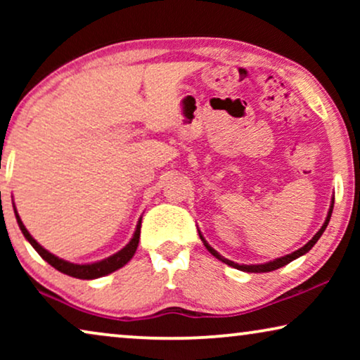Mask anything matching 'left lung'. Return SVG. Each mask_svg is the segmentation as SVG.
Masks as SVG:
<instances>
[{"instance_id":"8db88e82","label":"left lung","mask_w":360,"mask_h":360,"mask_svg":"<svg viewBox=\"0 0 360 360\" xmlns=\"http://www.w3.org/2000/svg\"><path fill=\"white\" fill-rule=\"evenodd\" d=\"M333 206H334V198L331 200V206H329V211H328V216H326V221H324L323 223V226H321V229L318 231L316 234L313 236L311 238V240H308L307 244L303 245L302 249H298V250H295V252H292V254H288V255H283V257H278V259H275V260H270V262H265V264H250V265H245V264H236V262H233V260H229V259H226V257H223V255H221L218 250H214L213 248H211V245L206 243V239L203 238V234L200 233L198 231V234H200V239L203 240V244H205V248L210 250L211 254L214 255L216 259L218 260H221V262H224V264H228L229 267H234V269H238V270H243V272H252V274H262V272H272V270H277V269H280V267H283V265H287V264H290L292 262V260H295V259H298V257H302V255H304L308 252L309 249L313 248L314 244L318 243V239L321 238L323 236V233H324V229H326V226H328V223H329V219H331V213H333Z\"/></svg>"}]
</instances>
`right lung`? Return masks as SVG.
<instances>
[{
    "label": "right lung",
    "instance_id": "1",
    "mask_svg": "<svg viewBox=\"0 0 360 360\" xmlns=\"http://www.w3.org/2000/svg\"><path fill=\"white\" fill-rule=\"evenodd\" d=\"M14 214H16V221L19 224V229L22 231L24 238L29 240V244L32 245L34 249L37 250V254L41 255V257L46 260L52 265L53 269H57L58 272L65 274V275H70V277H75V278H82V280H93V278H100V277H105V275L115 272V270L124 267V265L129 262L132 259V255L136 254V249H137V244H139V236H141V219L137 221V226H136V231L134 234H132V239L129 240V244L126 245V248H122L120 252L110 255V257L103 259V260H98V262H93V264H72L68 262V260H63L60 257H57V255H53L49 252L47 249H44L41 244L37 243L36 239L32 238L31 234H29V231L26 229V226L22 224L21 218H19L18 211H16V206H14Z\"/></svg>",
    "mask_w": 360,
    "mask_h": 360
}]
</instances>
